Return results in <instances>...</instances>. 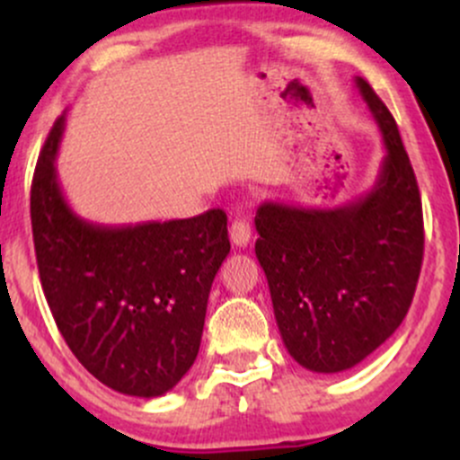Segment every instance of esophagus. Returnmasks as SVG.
Here are the masks:
<instances>
[{
    "mask_svg": "<svg viewBox=\"0 0 460 460\" xmlns=\"http://www.w3.org/2000/svg\"><path fill=\"white\" fill-rule=\"evenodd\" d=\"M229 237L235 246H240V248L248 246V242H251V237H252V229H251V225L246 223V218H235L234 223H231Z\"/></svg>",
    "mask_w": 460,
    "mask_h": 460,
    "instance_id": "esophagus-1",
    "label": "esophagus"
}]
</instances>
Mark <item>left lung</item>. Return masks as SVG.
I'll list each match as a JSON object with an SVG mask.
<instances>
[{
	"label": "left lung",
	"instance_id": "left-lung-1",
	"mask_svg": "<svg viewBox=\"0 0 460 460\" xmlns=\"http://www.w3.org/2000/svg\"><path fill=\"white\" fill-rule=\"evenodd\" d=\"M355 84L385 145L372 190L335 209L266 200L255 216V255L283 344L320 374L355 367L394 335L424 257L420 188L398 125L366 79Z\"/></svg>",
	"mask_w": 460,
	"mask_h": 460
}]
</instances>
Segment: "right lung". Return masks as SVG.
<instances>
[{
  "label": "right lung",
  "mask_w": 460,
  "mask_h": 460,
  "mask_svg": "<svg viewBox=\"0 0 460 460\" xmlns=\"http://www.w3.org/2000/svg\"><path fill=\"white\" fill-rule=\"evenodd\" d=\"M65 116L47 136L30 214L40 283L66 346L97 381L157 398L192 367L216 272L229 255L223 209L108 226L71 209L58 183Z\"/></svg>",
  "instance_id": "right-lung-1"
}]
</instances>
